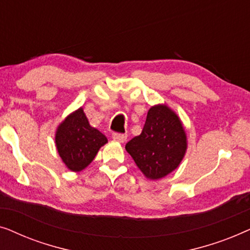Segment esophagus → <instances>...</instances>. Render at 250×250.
I'll return each mask as SVG.
<instances>
[{
    "instance_id": "esophagus-1",
    "label": "esophagus",
    "mask_w": 250,
    "mask_h": 250,
    "mask_svg": "<svg viewBox=\"0 0 250 250\" xmlns=\"http://www.w3.org/2000/svg\"><path fill=\"white\" fill-rule=\"evenodd\" d=\"M126 138H127V136H126V134H123V133H117V132L112 133V139L118 142H124Z\"/></svg>"
}]
</instances>
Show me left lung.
Here are the masks:
<instances>
[{
	"mask_svg": "<svg viewBox=\"0 0 250 250\" xmlns=\"http://www.w3.org/2000/svg\"><path fill=\"white\" fill-rule=\"evenodd\" d=\"M125 149L150 180H158L180 165L187 150V135L175 112L159 104L149 109L141 134Z\"/></svg>",
	"mask_w": 250,
	"mask_h": 250,
	"instance_id": "left-lung-1",
	"label": "left lung"
}]
</instances>
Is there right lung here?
I'll use <instances>...</instances> for the list:
<instances>
[{
	"instance_id": "obj_1",
	"label": "right lung",
	"mask_w": 250,
	"mask_h": 250,
	"mask_svg": "<svg viewBox=\"0 0 250 250\" xmlns=\"http://www.w3.org/2000/svg\"><path fill=\"white\" fill-rule=\"evenodd\" d=\"M107 141V138L100 131L88 124L82 108L61 123L56 134L58 152L73 172L84 169Z\"/></svg>"
}]
</instances>
